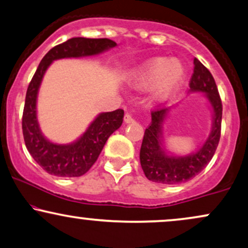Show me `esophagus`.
<instances>
[{
	"label": "esophagus",
	"instance_id": "34e87169",
	"mask_svg": "<svg viewBox=\"0 0 248 248\" xmlns=\"http://www.w3.org/2000/svg\"><path fill=\"white\" fill-rule=\"evenodd\" d=\"M124 121H126L127 124H130V122H134V118L129 114V113H126V114H124Z\"/></svg>",
	"mask_w": 248,
	"mask_h": 248
}]
</instances>
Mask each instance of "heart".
Returning <instances> with one entry per match:
<instances>
[{
	"instance_id": "b5f03b06",
	"label": "heart",
	"mask_w": 248,
	"mask_h": 248,
	"mask_svg": "<svg viewBox=\"0 0 248 248\" xmlns=\"http://www.w3.org/2000/svg\"><path fill=\"white\" fill-rule=\"evenodd\" d=\"M185 78V68L177 60L155 58L149 60L136 71L134 80L140 88H151L156 85V97L166 99L180 88Z\"/></svg>"
}]
</instances>
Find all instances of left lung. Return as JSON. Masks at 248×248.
<instances>
[{
    "label": "left lung",
    "instance_id": "obj_1",
    "mask_svg": "<svg viewBox=\"0 0 248 248\" xmlns=\"http://www.w3.org/2000/svg\"><path fill=\"white\" fill-rule=\"evenodd\" d=\"M192 91L207 93L214 109V124L209 137L198 153L186 157L168 156L162 148V124L170 108L159 107L151 112V122L145 129L140 150V160L145 177L158 184L175 185L188 181L203 170L215 155L220 139L222 100L213 75L198 59H194Z\"/></svg>",
    "mask_w": 248,
    "mask_h": 248
}]
</instances>
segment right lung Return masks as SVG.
Instances as JSON below:
<instances>
[{
	"label": "right lung",
	"mask_w": 248,
	"mask_h": 248,
	"mask_svg": "<svg viewBox=\"0 0 248 248\" xmlns=\"http://www.w3.org/2000/svg\"><path fill=\"white\" fill-rule=\"evenodd\" d=\"M115 45L114 41L107 38H71L53 47L39 63L26 91L22 128L30 155L49 174L56 177H80L88 172L99 157L107 139L120 128L124 121V109L101 113L83 136L71 144L62 145L49 142L39 129L35 109L38 89L45 71L54 60L99 54Z\"/></svg>",
	"instance_id": "right-lung-1"
}]
</instances>
